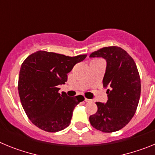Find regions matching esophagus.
Here are the masks:
<instances>
[{
    "instance_id": "1",
    "label": "esophagus",
    "mask_w": 155,
    "mask_h": 155,
    "mask_svg": "<svg viewBox=\"0 0 155 155\" xmlns=\"http://www.w3.org/2000/svg\"><path fill=\"white\" fill-rule=\"evenodd\" d=\"M84 102H91V99H88V98H84Z\"/></svg>"
}]
</instances>
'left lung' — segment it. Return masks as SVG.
Wrapping results in <instances>:
<instances>
[{"label": "left lung", "mask_w": 155, "mask_h": 155, "mask_svg": "<svg viewBox=\"0 0 155 155\" xmlns=\"http://www.w3.org/2000/svg\"><path fill=\"white\" fill-rule=\"evenodd\" d=\"M90 57L106 61L103 86L107 90L106 103L96 102L98 111L89 117L94 128L112 133L124 128L131 120L139 103L140 78L132 57L118 46H108L91 53Z\"/></svg>", "instance_id": "8db88e82"}]
</instances>
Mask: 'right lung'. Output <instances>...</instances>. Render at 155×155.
I'll return each mask as SVG.
<instances>
[{
	"label": "right lung",
	"instance_id": "1",
	"mask_svg": "<svg viewBox=\"0 0 155 155\" xmlns=\"http://www.w3.org/2000/svg\"><path fill=\"white\" fill-rule=\"evenodd\" d=\"M86 57H68L40 50L25 60L19 72L18 89L23 109L34 125L52 133L70 125L75 106L84 98L69 97L65 92L61 94L58 87L65 84L68 74Z\"/></svg>",
	"mask_w": 155,
	"mask_h": 155
}]
</instances>
